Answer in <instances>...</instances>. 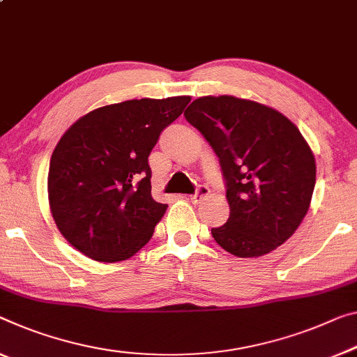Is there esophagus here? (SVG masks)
Wrapping results in <instances>:
<instances>
[{"label":"esophagus","mask_w":357,"mask_h":357,"mask_svg":"<svg viewBox=\"0 0 357 357\" xmlns=\"http://www.w3.org/2000/svg\"><path fill=\"white\" fill-rule=\"evenodd\" d=\"M209 193H211L209 186H206V185H199V186H197L196 193L190 196V199H191V202H195V204H197V202L204 199V197H206L207 195H209Z\"/></svg>","instance_id":"obj_1"}]
</instances>
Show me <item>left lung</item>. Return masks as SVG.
<instances>
[{"label":"left lung","instance_id":"8db88e82","mask_svg":"<svg viewBox=\"0 0 357 357\" xmlns=\"http://www.w3.org/2000/svg\"><path fill=\"white\" fill-rule=\"evenodd\" d=\"M185 118L220 161L228 222L212 228L217 244L241 259L270 254L295 233L310 209L316 161L289 118L233 96L199 97Z\"/></svg>","mask_w":357,"mask_h":357}]
</instances>
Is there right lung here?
<instances>
[{
    "label": "right lung",
    "mask_w": 357,
    "mask_h": 357,
    "mask_svg": "<svg viewBox=\"0 0 357 357\" xmlns=\"http://www.w3.org/2000/svg\"><path fill=\"white\" fill-rule=\"evenodd\" d=\"M191 97L100 107L59 140L47 175L49 206L63 238L92 260H128L151 239L167 204L151 196L148 156Z\"/></svg>",
    "instance_id": "obj_1"
}]
</instances>
